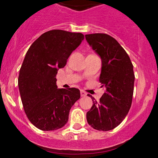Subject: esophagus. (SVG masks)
<instances>
[{"instance_id": "esophagus-1", "label": "esophagus", "mask_w": 158, "mask_h": 158, "mask_svg": "<svg viewBox=\"0 0 158 158\" xmlns=\"http://www.w3.org/2000/svg\"><path fill=\"white\" fill-rule=\"evenodd\" d=\"M80 95H81V96H82V97H85V96H86V95H87V93L85 92V91L81 90L80 91Z\"/></svg>"}]
</instances>
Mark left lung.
<instances>
[{
	"mask_svg": "<svg viewBox=\"0 0 158 158\" xmlns=\"http://www.w3.org/2000/svg\"><path fill=\"white\" fill-rule=\"evenodd\" d=\"M85 40L102 60L99 82L106 92L98 102L93 101L86 114L89 125L98 131L112 130L120 125L128 114L134 92L133 65L123 47L106 33L85 35Z\"/></svg>",
	"mask_w": 158,
	"mask_h": 158,
	"instance_id": "8db88e82",
	"label": "left lung"
}]
</instances>
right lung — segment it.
Returning <instances> with one entry per match:
<instances>
[{"mask_svg":"<svg viewBox=\"0 0 158 158\" xmlns=\"http://www.w3.org/2000/svg\"><path fill=\"white\" fill-rule=\"evenodd\" d=\"M83 40L81 33L49 30L27 52L19 73V90L28 119L40 130L63 128L72 106L80 98L78 89H57L56 76Z\"/></svg>","mask_w":158,"mask_h":158,"instance_id":"right-lung-1","label":"right lung"}]
</instances>
